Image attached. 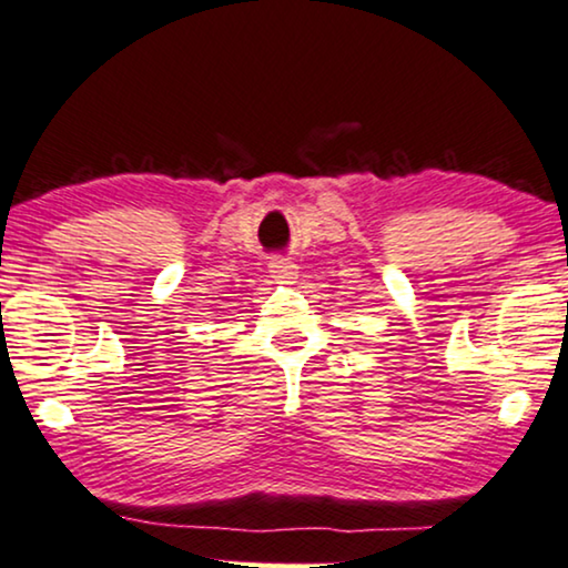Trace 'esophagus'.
Wrapping results in <instances>:
<instances>
[{"instance_id": "esophagus-1", "label": "esophagus", "mask_w": 568, "mask_h": 568, "mask_svg": "<svg viewBox=\"0 0 568 568\" xmlns=\"http://www.w3.org/2000/svg\"><path fill=\"white\" fill-rule=\"evenodd\" d=\"M268 271L273 278H278V282H292V278L297 276V265L290 261V257H273L268 263Z\"/></svg>"}]
</instances>
